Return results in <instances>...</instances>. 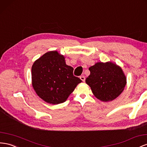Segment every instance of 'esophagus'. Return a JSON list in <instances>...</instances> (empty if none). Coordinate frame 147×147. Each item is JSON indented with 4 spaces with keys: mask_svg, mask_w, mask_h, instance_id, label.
Masks as SVG:
<instances>
[{
    "mask_svg": "<svg viewBox=\"0 0 147 147\" xmlns=\"http://www.w3.org/2000/svg\"><path fill=\"white\" fill-rule=\"evenodd\" d=\"M80 78L81 79V80H82L83 82H84L85 81V77L84 76H83V75H82V76H80Z\"/></svg>",
    "mask_w": 147,
    "mask_h": 147,
    "instance_id": "esophagus-1",
    "label": "esophagus"
}]
</instances>
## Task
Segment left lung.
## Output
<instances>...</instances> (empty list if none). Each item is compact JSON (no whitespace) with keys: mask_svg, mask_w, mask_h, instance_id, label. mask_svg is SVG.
<instances>
[{"mask_svg":"<svg viewBox=\"0 0 147 147\" xmlns=\"http://www.w3.org/2000/svg\"><path fill=\"white\" fill-rule=\"evenodd\" d=\"M89 70L90 75L85 82L98 100L113 101L124 90L127 79L121 67L117 64L111 62H97Z\"/></svg>","mask_w":147,"mask_h":147,"instance_id":"8db88e82","label":"left lung"}]
</instances>
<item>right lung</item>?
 <instances>
[{"label":"right lung","instance_id":"obj_1","mask_svg":"<svg viewBox=\"0 0 147 147\" xmlns=\"http://www.w3.org/2000/svg\"><path fill=\"white\" fill-rule=\"evenodd\" d=\"M74 69L65 64L64 55L49 51L36 61L31 68L32 85L35 92L47 103L65 102L82 81L75 77Z\"/></svg>","mask_w":147,"mask_h":147}]
</instances>
